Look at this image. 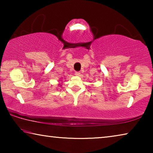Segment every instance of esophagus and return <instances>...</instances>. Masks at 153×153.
Instances as JSON below:
<instances>
[{"instance_id": "34e87169", "label": "esophagus", "mask_w": 153, "mask_h": 153, "mask_svg": "<svg viewBox=\"0 0 153 153\" xmlns=\"http://www.w3.org/2000/svg\"><path fill=\"white\" fill-rule=\"evenodd\" d=\"M76 76H80V72L79 71H76Z\"/></svg>"}]
</instances>
